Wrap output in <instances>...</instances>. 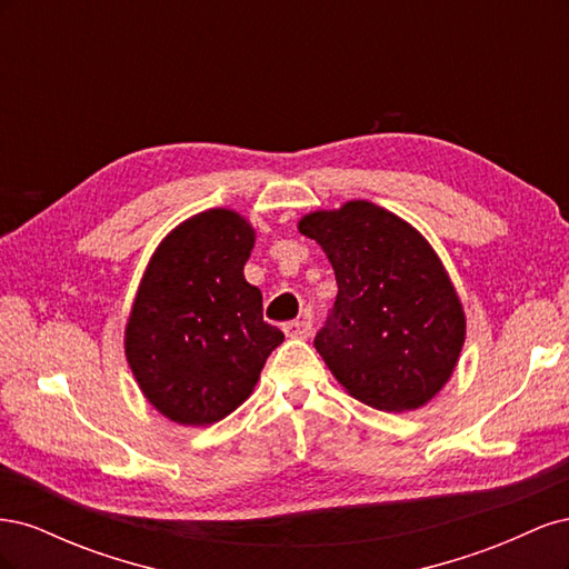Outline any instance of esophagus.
<instances>
[{
    "label": "esophagus",
    "mask_w": 569,
    "mask_h": 569,
    "mask_svg": "<svg viewBox=\"0 0 569 569\" xmlns=\"http://www.w3.org/2000/svg\"><path fill=\"white\" fill-rule=\"evenodd\" d=\"M284 335L289 337V339H308L311 337V332H313V322L311 320H291V322H287L284 327Z\"/></svg>",
    "instance_id": "esophagus-1"
}]
</instances>
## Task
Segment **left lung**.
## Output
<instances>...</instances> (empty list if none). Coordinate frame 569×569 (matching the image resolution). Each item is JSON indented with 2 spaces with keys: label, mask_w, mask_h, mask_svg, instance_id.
<instances>
[{
  "label": "left lung",
  "mask_w": 569,
  "mask_h": 569,
  "mask_svg": "<svg viewBox=\"0 0 569 569\" xmlns=\"http://www.w3.org/2000/svg\"><path fill=\"white\" fill-rule=\"evenodd\" d=\"M332 263L337 301L316 337L325 366L353 399L403 412L451 380L465 343V311L427 239L372 201H347L299 220Z\"/></svg>",
  "instance_id": "1"
}]
</instances>
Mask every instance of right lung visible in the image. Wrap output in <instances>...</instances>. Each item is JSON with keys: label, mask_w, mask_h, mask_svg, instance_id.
Returning <instances> with one entry per match:
<instances>
[{"label": "right lung", "mask_w": 569, "mask_h": 569, "mask_svg": "<svg viewBox=\"0 0 569 569\" xmlns=\"http://www.w3.org/2000/svg\"><path fill=\"white\" fill-rule=\"evenodd\" d=\"M251 222L209 209L170 230L137 287L126 358L144 399L184 427L242 406L284 335L263 320L261 289L244 280Z\"/></svg>", "instance_id": "right-lung-1"}]
</instances>
